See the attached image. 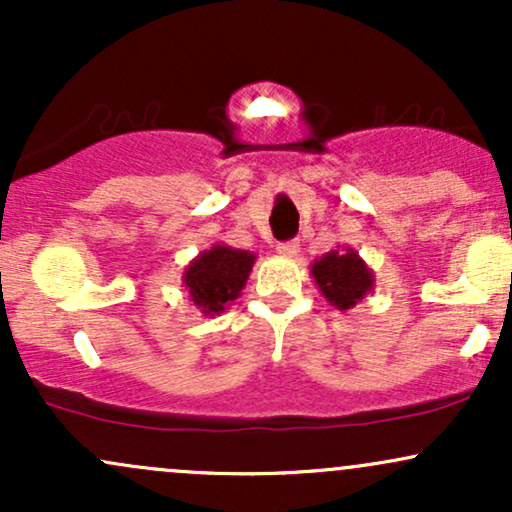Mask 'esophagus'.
Wrapping results in <instances>:
<instances>
[{"label": "esophagus", "mask_w": 512, "mask_h": 512, "mask_svg": "<svg viewBox=\"0 0 512 512\" xmlns=\"http://www.w3.org/2000/svg\"><path fill=\"white\" fill-rule=\"evenodd\" d=\"M298 250H301V248H298L296 240H286V243L276 245V252H279L281 257H296Z\"/></svg>", "instance_id": "34e87169"}]
</instances>
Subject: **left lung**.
Returning a JSON list of instances; mask_svg holds the SVG:
<instances>
[{
	"instance_id": "8db88e82",
	"label": "left lung",
	"mask_w": 512,
	"mask_h": 512,
	"mask_svg": "<svg viewBox=\"0 0 512 512\" xmlns=\"http://www.w3.org/2000/svg\"><path fill=\"white\" fill-rule=\"evenodd\" d=\"M310 274L315 276V284L327 303L339 310H349L361 301L366 293L373 291V272L368 264L358 257L356 250L342 248L322 255L313 262Z\"/></svg>"
}]
</instances>
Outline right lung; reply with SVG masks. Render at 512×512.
Masks as SVG:
<instances>
[{
    "label": "right lung",
    "mask_w": 512,
    "mask_h": 512,
    "mask_svg": "<svg viewBox=\"0 0 512 512\" xmlns=\"http://www.w3.org/2000/svg\"><path fill=\"white\" fill-rule=\"evenodd\" d=\"M252 264H255L252 252L214 245L187 264L182 284L204 315H219L240 296Z\"/></svg>",
    "instance_id": "add662e5"
}]
</instances>
